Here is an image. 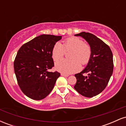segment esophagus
<instances>
[{"label": "esophagus", "mask_w": 126, "mask_h": 126, "mask_svg": "<svg viewBox=\"0 0 126 126\" xmlns=\"http://www.w3.org/2000/svg\"><path fill=\"white\" fill-rule=\"evenodd\" d=\"M61 75L63 76H64V77H68V76H69V75H66V74H65V73H62Z\"/></svg>", "instance_id": "obj_1"}]
</instances>
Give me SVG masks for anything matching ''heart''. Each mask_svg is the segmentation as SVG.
<instances>
[{"label":"heart","mask_w":126,"mask_h":126,"mask_svg":"<svg viewBox=\"0 0 126 126\" xmlns=\"http://www.w3.org/2000/svg\"><path fill=\"white\" fill-rule=\"evenodd\" d=\"M72 50L70 59H63L56 63L59 71L66 74L74 73L80 69V63L85 65L89 63L92 56V48L88 43L78 37H70L63 41V44L56 43L52 49V57L58 61L66 54V51Z\"/></svg>","instance_id":"obj_1"}]
</instances>
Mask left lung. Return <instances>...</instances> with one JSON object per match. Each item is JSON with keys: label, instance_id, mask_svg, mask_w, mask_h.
Here are the masks:
<instances>
[{"label": "left lung", "instance_id": "8db88e82", "mask_svg": "<svg viewBox=\"0 0 126 126\" xmlns=\"http://www.w3.org/2000/svg\"><path fill=\"white\" fill-rule=\"evenodd\" d=\"M75 35L82 37L89 43L92 48V56L84 70L75 75L77 81L74 88L85 97H93L106 88L112 74V51L107 44L94 34L82 32Z\"/></svg>", "mask_w": 126, "mask_h": 126}]
</instances>
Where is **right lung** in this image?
Listing matches in <instances>:
<instances>
[{
	"mask_svg": "<svg viewBox=\"0 0 126 126\" xmlns=\"http://www.w3.org/2000/svg\"><path fill=\"white\" fill-rule=\"evenodd\" d=\"M62 36L43 34L19 49L14 66L17 82L26 96L34 100L44 99L51 92L60 73L49 72L54 66L52 49Z\"/></svg>",
	"mask_w": 126,
	"mask_h": 126,
	"instance_id": "right-lung-1",
	"label": "right lung"
}]
</instances>
